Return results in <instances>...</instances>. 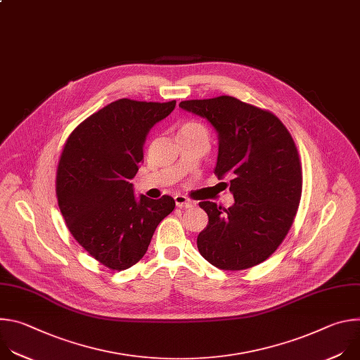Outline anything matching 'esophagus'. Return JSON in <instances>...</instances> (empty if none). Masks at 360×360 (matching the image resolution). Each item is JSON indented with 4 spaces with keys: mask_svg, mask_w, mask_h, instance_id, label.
I'll return each instance as SVG.
<instances>
[{
    "mask_svg": "<svg viewBox=\"0 0 360 360\" xmlns=\"http://www.w3.org/2000/svg\"><path fill=\"white\" fill-rule=\"evenodd\" d=\"M175 203H176L178 208H192L195 205L193 200H191L189 198H186L184 195H176L175 196Z\"/></svg>",
    "mask_w": 360,
    "mask_h": 360,
    "instance_id": "1",
    "label": "esophagus"
}]
</instances>
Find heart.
Returning <instances> with one entry per match:
<instances>
[{
	"label": "heart",
	"instance_id": "obj_1",
	"mask_svg": "<svg viewBox=\"0 0 360 360\" xmlns=\"http://www.w3.org/2000/svg\"><path fill=\"white\" fill-rule=\"evenodd\" d=\"M193 135H207V129L205 127L196 121H185L178 125L176 136H193Z\"/></svg>",
	"mask_w": 360,
	"mask_h": 360
}]
</instances>
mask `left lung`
I'll use <instances>...</instances> for the list:
<instances>
[{
  "mask_svg": "<svg viewBox=\"0 0 360 360\" xmlns=\"http://www.w3.org/2000/svg\"><path fill=\"white\" fill-rule=\"evenodd\" d=\"M179 107L217 129L215 175L229 178L235 198L228 210L199 202L210 219L196 239L200 255L222 271L259 265L288 235L300 202L302 165L292 135L271 111L229 95L182 101Z\"/></svg>",
  "mask_w": 360,
  "mask_h": 360,
  "instance_id": "obj_1",
  "label": "left lung"
}]
</instances>
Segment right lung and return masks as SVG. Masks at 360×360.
I'll return each instance as SVG.
<instances>
[{"instance_id":"add662e5","label":"right lung","mask_w":360,"mask_h":360,"mask_svg":"<svg viewBox=\"0 0 360 360\" xmlns=\"http://www.w3.org/2000/svg\"><path fill=\"white\" fill-rule=\"evenodd\" d=\"M175 104L118 99L82 121L64 145L56 182L58 207L75 240L112 271L142 259L157 226L175 208L168 195L136 199L129 182L143 160L149 129Z\"/></svg>"}]
</instances>
